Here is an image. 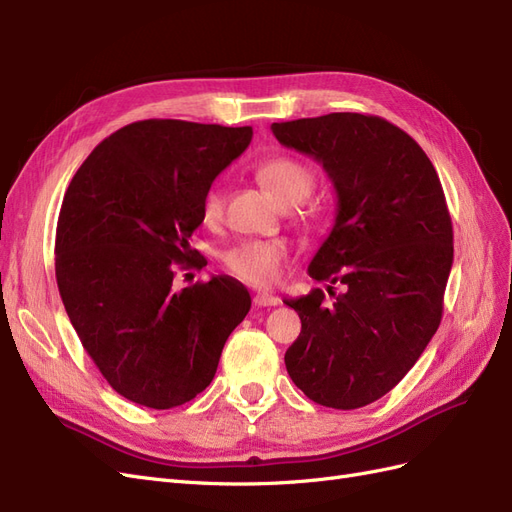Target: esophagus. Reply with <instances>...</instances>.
Segmentation results:
<instances>
[{
  "label": "esophagus",
  "mask_w": 512,
  "mask_h": 512,
  "mask_svg": "<svg viewBox=\"0 0 512 512\" xmlns=\"http://www.w3.org/2000/svg\"><path fill=\"white\" fill-rule=\"evenodd\" d=\"M254 305L256 307H275V305H280V299L273 297V294H267V292H258V294H254Z\"/></svg>",
  "instance_id": "1"
}]
</instances>
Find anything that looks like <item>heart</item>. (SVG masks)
<instances>
[{"mask_svg": "<svg viewBox=\"0 0 512 512\" xmlns=\"http://www.w3.org/2000/svg\"><path fill=\"white\" fill-rule=\"evenodd\" d=\"M256 173L282 205H301L316 188V170L288 153H277L260 162ZM222 211L224 194L218 185H211L203 196L200 213L205 222H215ZM301 213L303 218H314L316 207H305ZM284 258L286 247L275 241H243L222 254L224 267L250 286H271L280 275Z\"/></svg>", "mask_w": 512, "mask_h": 512, "instance_id": "heart-1", "label": "heart"}]
</instances>
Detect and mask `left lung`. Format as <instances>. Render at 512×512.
<instances>
[{
    "mask_svg": "<svg viewBox=\"0 0 512 512\" xmlns=\"http://www.w3.org/2000/svg\"><path fill=\"white\" fill-rule=\"evenodd\" d=\"M271 130L335 185V226L307 273L344 284L329 290L331 301L320 288L284 301L301 318L286 369L316 404L363 408L399 384L440 327L453 267L442 183L421 145L376 115L331 113Z\"/></svg>",
    "mask_w": 512,
    "mask_h": 512,
    "instance_id": "8db88e82",
    "label": "left lung"
}]
</instances>
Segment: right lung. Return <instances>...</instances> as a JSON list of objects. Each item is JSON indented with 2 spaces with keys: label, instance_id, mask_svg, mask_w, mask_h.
I'll list each match as a JSON object with an SVG mask.
<instances>
[{
  "label": "right lung",
  "instance_id": "right-lung-1",
  "mask_svg": "<svg viewBox=\"0 0 512 512\" xmlns=\"http://www.w3.org/2000/svg\"><path fill=\"white\" fill-rule=\"evenodd\" d=\"M252 128L145 119L113 132L76 170L61 203L55 277L83 348L113 389L168 410L211 384L228 335L250 312L232 277L175 290L196 267L188 239L213 179Z\"/></svg>",
  "mask_w": 512,
  "mask_h": 512
}]
</instances>
